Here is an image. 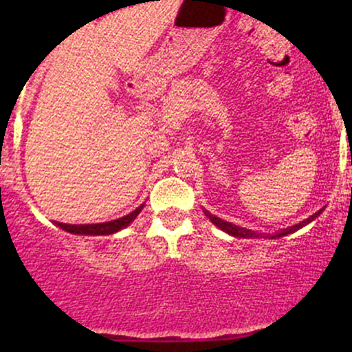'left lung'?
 Instances as JSON below:
<instances>
[{"instance_id": "8db88e82", "label": "left lung", "mask_w": 352, "mask_h": 352, "mask_svg": "<svg viewBox=\"0 0 352 352\" xmlns=\"http://www.w3.org/2000/svg\"><path fill=\"white\" fill-rule=\"evenodd\" d=\"M205 213H207V217L210 218V220H212V223H215L218 228L223 230V232L230 233V235H232V236H236V238H260V236H261V233H254V232H252V230L240 228V227H236V225H232V223H228V221L221 220V218L212 215V213H208V212H205ZM319 213H321V210H319L318 213H314V215H311L309 218H306V220H302L301 223L294 225V227H289V228L281 230L280 233H276V235H273L272 238H280V236L289 235V233H294V232H296V230H300L301 227H305V225H308L309 221H313L314 218H316V217L319 215Z\"/></svg>"}]
</instances>
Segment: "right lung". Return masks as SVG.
<instances>
[{"mask_svg": "<svg viewBox=\"0 0 352 352\" xmlns=\"http://www.w3.org/2000/svg\"><path fill=\"white\" fill-rule=\"evenodd\" d=\"M142 207L135 208L134 212L129 213L122 218H117V220L106 221V223H94V225H69V223H60V221H56L59 228L66 230V232L74 233V235H111V233L119 232L127 227L131 221H134V218L139 215Z\"/></svg>", "mask_w": 352, "mask_h": 352, "instance_id": "1", "label": "right lung"}]
</instances>
